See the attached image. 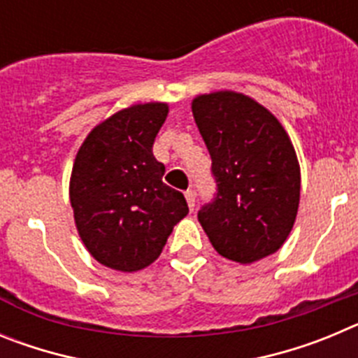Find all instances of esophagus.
<instances>
[{
    "mask_svg": "<svg viewBox=\"0 0 358 358\" xmlns=\"http://www.w3.org/2000/svg\"><path fill=\"white\" fill-rule=\"evenodd\" d=\"M185 197H186V201H188L189 210L194 211L195 210V192H194V189H186Z\"/></svg>",
    "mask_w": 358,
    "mask_h": 358,
    "instance_id": "1",
    "label": "esophagus"
}]
</instances>
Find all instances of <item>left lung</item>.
I'll return each instance as SVG.
<instances>
[{
  "instance_id": "1",
  "label": "left lung",
  "mask_w": 358,
  "mask_h": 358,
  "mask_svg": "<svg viewBox=\"0 0 358 358\" xmlns=\"http://www.w3.org/2000/svg\"><path fill=\"white\" fill-rule=\"evenodd\" d=\"M211 156L213 199L199 222L218 255L238 264L283 245L299 206V164L285 129L265 107L233 91L201 94L192 103Z\"/></svg>"
}]
</instances>
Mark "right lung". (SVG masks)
Masks as SVG:
<instances>
[{
    "instance_id": "obj_1",
    "label": "right lung",
    "mask_w": 358,
    "mask_h": 358,
    "mask_svg": "<svg viewBox=\"0 0 358 358\" xmlns=\"http://www.w3.org/2000/svg\"><path fill=\"white\" fill-rule=\"evenodd\" d=\"M166 115L159 102L120 110L90 132L73 164L78 235L106 267L132 273L150 265L188 215L185 195L164 185V164L152 152Z\"/></svg>"
}]
</instances>
